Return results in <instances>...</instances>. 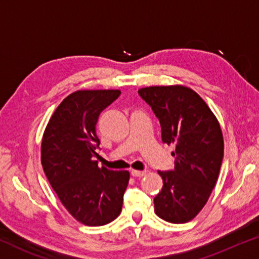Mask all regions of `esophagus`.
I'll list each match as a JSON object with an SVG mask.
<instances>
[{
    "mask_svg": "<svg viewBox=\"0 0 259 259\" xmlns=\"http://www.w3.org/2000/svg\"><path fill=\"white\" fill-rule=\"evenodd\" d=\"M144 175H145V171H138V170L131 171V176L134 177H143Z\"/></svg>",
    "mask_w": 259,
    "mask_h": 259,
    "instance_id": "obj_1",
    "label": "esophagus"
}]
</instances>
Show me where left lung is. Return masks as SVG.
Segmentation results:
<instances>
[{
  "label": "left lung",
  "instance_id": "8db88e82",
  "mask_svg": "<svg viewBox=\"0 0 259 259\" xmlns=\"http://www.w3.org/2000/svg\"><path fill=\"white\" fill-rule=\"evenodd\" d=\"M138 95L158 118L163 143L174 144L175 169L158 171L163 188L155 212L170 223H187L203 209L220 175L223 135L216 116L197 93L183 85L147 87Z\"/></svg>",
  "mask_w": 259,
  "mask_h": 259
}]
</instances>
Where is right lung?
<instances>
[{"mask_svg": "<svg viewBox=\"0 0 259 259\" xmlns=\"http://www.w3.org/2000/svg\"><path fill=\"white\" fill-rule=\"evenodd\" d=\"M119 90H78L62 101L49 119L41 145L43 170L57 197L75 220L89 227L121 213L129 171L98 166V116Z\"/></svg>", "mask_w": 259, "mask_h": 259, "instance_id": "obj_1", "label": "right lung"}]
</instances>
